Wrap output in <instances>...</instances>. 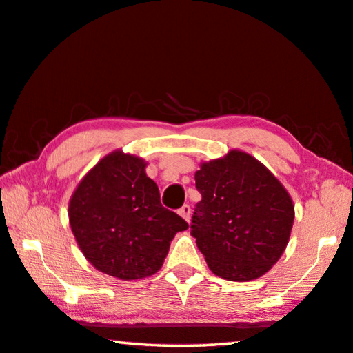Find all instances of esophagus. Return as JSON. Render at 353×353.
<instances>
[{"label": "esophagus", "instance_id": "obj_1", "mask_svg": "<svg viewBox=\"0 0 353 353\" xmlns=\"http://www.w3.org/2000/svg\"><path fill=\"white\" fill-rule=\"evenodd\" d=\"M179 215H181L183 220L190 223V218H192V207H190L188 204L182 205L181 209H179Z\"/></svg>", "mask_w": 353, "mask_h": 353}]
</instances>
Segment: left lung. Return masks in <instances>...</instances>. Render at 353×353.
<instances>
[{
	"label": "left lung",
	"instance_id": "8db88e82",
	"mask_svg": "<svg viewBox=\"0 0 353 353\" xmlns=\"http://www.w3.org/2000/svg\"><path fill=\"white\" fill-rule=\"evenodd\" d=\"M194 172L203 199L192 236L216 276L251 281L270 270L286 250L294 203L265 165L243 150L203 161Z\"/></svg>",
	"mask_w": 353,
	"mask_h": 353
}]
</instances>
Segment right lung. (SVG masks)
<instances>
[{
    "instance_id": "obj_1",
    "label": "right lung",
    "mask_w": 353,
    "mask_h": 353,
    "mask_svg": "<svg viewBox=\"0 0 353 353\" xmlns=\"http://www.w3.org/2000/svg\"><path fill=\"white\" fill-rule=\"evenodd\" d=\"M148 161L116 149L100 159L69 201V223L78 248L99 272L141 279L163 265L170 243L188 223L160 203Z\"/></svg>"
}]
</instances>
